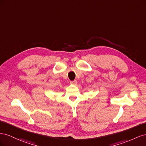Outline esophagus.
I'll list each match as a JSON object with an SVG mask.
<instances>
[{"mask_svg": "<svg viewBox=\"0 0 146 146\" xmlns=\"http://www.w3.org/2000/svg\"><path fill=\"white\" fill-rule=\"evenodd\" d=\"M70 83L71 84V85H77V80H74V81H70Z\"/></svg>", "mask_w": 146, "mask_h": 146, "instance_id": "esophagus-1", "label": "esophagus"}]
</instances>
